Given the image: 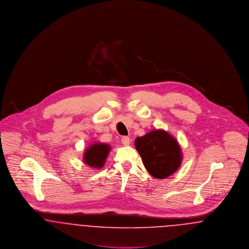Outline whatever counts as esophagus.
Listing matches in <instances>:
<instances>
[{"mask_svg":"<svg viewBox=\"0 0 249 249\" xmlns=\"http://www.w3.org/2000/svg\"><path fill=\"white\" fill-rule=\"evenodd\" d=\"M130 138L128 136H123L121 138V142L124 144V145H129L130 144Z\"/></svg>","mask_w":249,"mask_h":249,"instance_id":"34e87169","label":"esophagus"}]
</instances>
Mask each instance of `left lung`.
Masks as SVG:
<instances>
[{
  "mask_svg": "<svg viewBox=\"0 0 249 249\" xmlns=\"http://www.w3.org/2000/svg\"><path fill=\"white\" fill-rule=\"evenodd\" d=\"M135 147L148 173L156 178H168L180 166L178 142L164 130H153L135 140Z\"/></svg>",
  "mask_w": 249,
  "mask_h": 249,
  "instance_id": "8db88e82",
  "label": "left lung"
}]
</instances>
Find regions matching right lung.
<instances>
[{
  "label": "right lung",
  "mask_w": 249,
  "mask_h": 249,
  "mask_svg": "<svg viewBox=\"0 0 249 249\" xmlns=\"http://www.w3.org/2000/svg\"><path fill=\"white\" fill-rule=\"evenodd\" d=\"M110 151V146L106 143H94L84 154V161L94 168H102Z\"/></svg>",
  "instance_id": "right-lung-1"
}]
</instances>
